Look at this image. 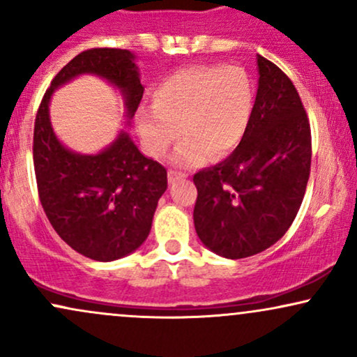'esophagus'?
Here are the masks:
<instances>
[{
    "label": "esophagus",
    "mask_w": 357,
    "mask_h": 357,
    "mask_svg": "<svg viewBox=\"0 0 357 357\" xmlns=\"http://www.w3.org/2000/svg\"><path fill=\"white\" fill-rule=\"evenodd\" d=\"M186 178H188V174L178 173V171H173V169H171L169 173H167V179H169L171 184L176 183V181H181V179H186Z\"/></svg>",
    "instance_id": "obj_1"
}]
</instances>
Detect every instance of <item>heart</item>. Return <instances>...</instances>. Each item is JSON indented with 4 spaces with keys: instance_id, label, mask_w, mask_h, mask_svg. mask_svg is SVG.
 I'll use <instances>...</instances> for the list:
<instances>
[{
    "instance_id": "b5f03b06",
    "label": "heart",
    "mask_w": 357,
    "mask_h": 357,
    "mask_svg": "<svg viewBox=\"0 0 357 357\" xmlns=\"http://www.w3.org/2000/svg\"><path fill=\"white\" fill-rule=\"evenodd\" d=\"M153 107L136 116L147 154L162 158L183 134L173 161L202 165L240 146L255 107V85L241 67L195 65L176 70L154 85Z\"/></svg>"
}]
</instances>
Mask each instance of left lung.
Listing matches in <instances>:
<instances>
[{
  "label": "left lung",
  "mask_w": 357,
  "mask_h": 357,
  "mask_svg": "<svg viewBox=\"0 0 357 357\" xmlns=\"http://www.w3.org/2000/svg\"><path fill=\"white\" fill-rule=\"evenodd\" d=\"M258 90L243 141L225 161L192 176V220L216 255L245 258L277 243L304 199L310 174V126L292 80L257 56Z\"/></svg>",
  "instance_id": "left-lung-1"
}]
</instances>
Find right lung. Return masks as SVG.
Segmentation results:
<instances>
[{
    "instance_id": "1",
    "label": "right lung",
    "mask_w": 357,
    "mask_h": 357,
    "mask_svg": "<svg viewBox=\"0 0 357 357\" xmlns=\"http://www.w3.org/2000/svg\"><path fill=\"white\" fill-rule=\"evenodd\" d=\"M134 60V53L121 48L79 53L52 80L35 119L33 165L47 218L65 243L99 261L117 260L144 243L167 173L126 130L100 153H73L53 132L48 105L56 89L90 73L122 93L129 122L144 93Z\"/></svg>"
}]
</instances>
